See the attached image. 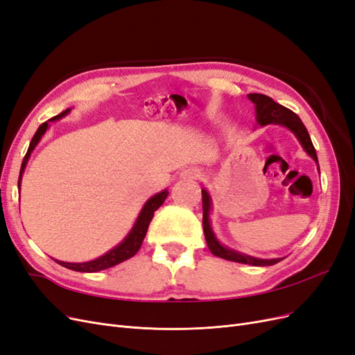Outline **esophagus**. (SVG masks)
<instances>
[{"label":"esophagus","mask_w":355,"mask_h":355,"mask_svg":"<svg viewBox=\"0 0 355 355\" xmlns=\"http://www.w3.org/2000/svg\"><path fill=\"white\" fill-rule=\"evenodd\" d=\"M179 176H180V179H197L198 176H200V171L197 170V168H194V167H189V168H184L179 173Z\"/></svg>","instance_id":"obj_1"}]
</instances>
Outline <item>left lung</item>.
<instances>
[{"instance_id": "8db88e82", "label": "left lung", "mask_w": 355, "mask_h": 355, "mask_svg": "<svg viewBox=\"0 0 355 355\" xmlns=\"http://www.w3.org/2000/svg\"><path fill=\"white\" fill-rule=\"evenodd\" d=\"M253 105H254V112H256V124L257 125H268V124H278L286 127L288 132H292L295 137L299 141L300 146H302L304 151L315 161V164L318 167V158L317 153L314 149L313 142H311V137L308 135L306 127L304 123L300 121V118L292 112L290 110L284 108L283 105L274 102L270 96L259 94V93H250L247 94ZM320 171V167H318ZM202 194V230H204V237H206L207 247L209 250L218 257H222V259H227L231 262H239V263H247V265H253V266H271L280 262L283 257H274V259H261V257H254L249 256L245 253L237 252L231 249V247L222 244L216 235L213 232L211 228V220H210V214L213 210V202L211 197L209 194V191L206 188L201 189Z\"/></svg>"}]
</instances>
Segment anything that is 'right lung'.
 <instances>
[{
  "instance_id": "obj_1",
  "label": "right lung",
  "mask_w": 355,
  "mask_h": 355,
  "mask_svg": "<svg viewBox=\"0 0 355 355\" xmlns=\"http://www.w3.org/2000/svg\"><path fill=\"white\" fill-rule=\"evenodd\" d=\"M71 112V108H68L67 111L60 112L59 115L50 118L49 121L42 123L37 133L34 135V137H32V141L29 144V148H28V153L22 161V167H20V175H19V182H17V187L20 189V184H22V176H24V171L26 168V164L29 161V157L32 154V151H34L35 146L40 144V141L42 139V136L46 135V132L49 130L50 127V123H55V121H59L60 118H63L65 115H68ZM168 196V189H163L161 192H158V194L153 196L151 198H149L145 204L142 210L139 211L137 218L133 223L132 230L128 231V234L124 237V240L121 243H118L115 247H112L111 250L106 252L105 254L96 257V259L93 261H87V262H62V261H58L56 262L62 266L68 268V270H72V271H78V272H98V271H102V270H108V268L111 266H115L118 263H121L127 259H130V257H133L137 250L141 249L142 245V241L145 239L146 235V231H148V227H149V222H151L153 216H154V211L161 206L166 201Z\"/></svg>"
}]
</instances>
